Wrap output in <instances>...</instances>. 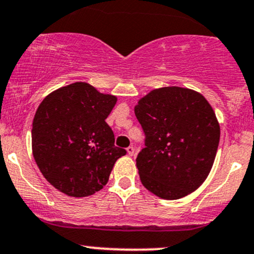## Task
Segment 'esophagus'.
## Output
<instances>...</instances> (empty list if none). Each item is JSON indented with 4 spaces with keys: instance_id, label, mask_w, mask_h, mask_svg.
<instances>
[{
    "instance_id": "1",
    "label": "esophagus",
    "mask_w": 254,
    "mask_h": 254,
    "mask_svg": "<svg viewBox=\"0 0 254 254\" xmlns=\"http://www.w3.org/2000/svg\"><path fill=\"white\" fill-rule=\"evenodd\" d=\"M127 154L130 155V157H132V155H133V153H135V148H133L132 146L127 147Z\"/></svg>"
}]
</instances>
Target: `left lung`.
Instances as JSON below:
<instances>
[{"label":"left lung","mask_w":254,"mask_h":254,"mask_svg":"<svg viewBox=\"0 0 254 254\" xmlns=\"http://www.w3.org/2000/svg\"><path fill=\"white\" fill-rule=\"evenodd\" d=\"M135 116L146 133L136 159L144 188L165 200L196 190L212 169L221 136L207 100L191 89L163 86L138 100Z\"/></svg>","instance_id":"8db88e82"}]
</instances>
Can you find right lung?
Returning <instances> with one entry per match:
<instances>
[{
	"label": "right lung",
	"mask_w": 254,
	"mask_h": 254,
	"mask_svg": "<svg viewBox=\"0 0 254 254\" xmlns=\"http://www.w3.org/2000/svg\"><path fill=\"white\" fill-rule=\"evenodd\" d=\"M117 96L85 82L61 86L44 97L32 123V154L44 178L72 197L93 195L107 185L127 150L114 146L106 118Z\"/></svg>",
	"instance_id": "add662e5"
}]
</instances>
